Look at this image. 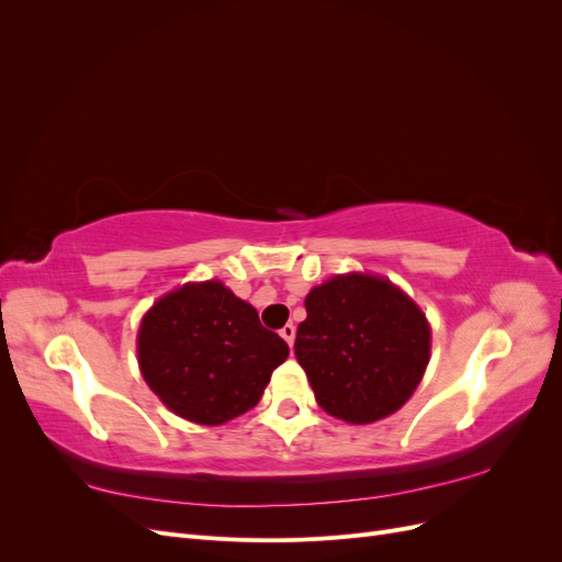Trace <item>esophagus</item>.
I'll list each match as a JSON object with an SVG mask.
<instances>
[{
  "mask_svg": "<svg viewBox=\"0 0 562 562\" xmlns=\"http://www.w3.org/2000/svg\"><path fill=\"white\" fill-rule=\"evenodd\" d=\"M279 333L288 342V347H293V342H295V326H293V323H285V326Z\"/></svg>",
  "mask_w": 562,
  "mask_h": 562,
  "instance_id": "34e87169",
  "label": "esophagus"
}]
</instances>
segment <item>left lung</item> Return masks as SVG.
<instances>
[{
  "label": "left lung",
  "mask_w": 562,
  "mask_h": 562,
  "mask_svg": "<svg viewBox=\"0 0 562 562\" xmlns=\"http://www.w3.org/2000/svg\"><path fill=\"white\" fill-rule=\"evenodd\" d=\"M295 356L328 415L378 422L413 396L429 363L431 330L417 304L384 279L349 274L304 300Z\"/></svg>",
  "instance_id": "left-lung-1"
}]
</instances>
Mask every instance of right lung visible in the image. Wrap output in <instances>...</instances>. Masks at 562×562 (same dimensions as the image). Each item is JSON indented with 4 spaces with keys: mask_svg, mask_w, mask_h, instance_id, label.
I'll return each mask as SVG.
<instances>
[{
    "mask_svg": "<svg viewBox=\"0 0 562 562\" xmlns=\"http://www.w3.org/2000/svg\"><path fill=\"white\" fill-rule=\"evenodd\" d=\"M288 345L220 281L161 297L138 333V361L166 407L196 424H225L258 405Z\"/></svg>",
    "mask_w": 562,
    "mask_h": 562,
    "instance_id": "right-lung-1",
    "label": "right lung"
}]
</instances>
